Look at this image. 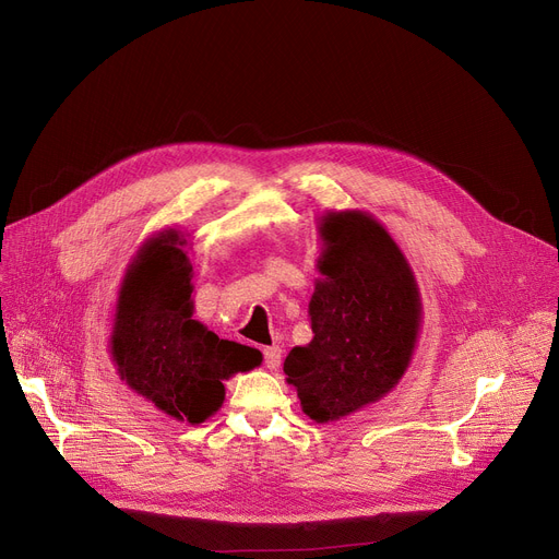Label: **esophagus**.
<instances>
[{"label":"esophagus","mask_w":559,"mask_h":559,"mask_svg":"<svg viewBox=\"0 0 559 559\" xmlns=\"http://www.w3.org/2000/svg\"><path fill=\"white\" fill-rule=\"evenodd\" d=\"M264 356V365H267V369H278L281 367V348L278 346H267L262 350Z\"/></svg>","instance_id":"34e87169"}]
</instances>
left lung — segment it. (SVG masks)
<instances>
[{
    "label": "left lung",
    "instance_id": "left-lung-1",
    "mask_svg": "<svg viewBox=\"0 0 559 559\" xmlns=\"http://www.w3.org/2000/svg\"><path fill=\"white\" fill-rule=\"evenodd\" d=\"M319 238L321 278L308 304L314 337L289 350L283 371L304 413L329 424L399 383L415 354L421 299L405 255L371 215L329 213Z\"/></svg>",
    "mask_w": 559,
    "mask_h": 559
}]
</instances>
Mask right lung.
Returning a JSON list of instances; mask_svg holds the SVG:
<instances>
[{
  "label": "right lung",
  "mask_w": 559,
  "mask_h": 559,
  "mask_svg": "<svg viewBox=\"0 0 559 559\" xmlns=\"http://www.w3.org/2000/svg\"><path fill=\"white\" fill-rule=\"evenodd\" d=\"M188 240L167 228L146 240L120 285L110 356L124 383L176 421L201 424L224 403V380L262 362L258 348L219 340L192 319Z\"/></svg>",
  "instance_id": "1"
}]
</instances>
